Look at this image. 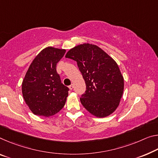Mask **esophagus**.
<instances>
[{
  "instance_id": "esophagus-1",
  "label": "esophagus",
  "mask_w": 158,
  "mask_h": 158,
  "mask_svg": "<svg viewBox=\"0 0 158 158\" xmlns=\"http://www.w3.org/2000/svg\"><path fill=\"white\" fill-rule=\"evenodd\" d=\"M73 88H74L73 84H71V85H70V86H69V89L70 90H72V89H73Z\"/></svg>"
}]
</instances>
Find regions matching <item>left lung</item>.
Returning a JSON list of instances; mask_svg holds the SVG:
<instances>
[{
    "label": "left lung",
    "mask_w": 158,
    "mask_h": 158,
    "mask_svg": "<svg viewBox=\"0 0 158 158\" xmlns=\"http://www.w3.org/2000/svg\"><path fill=\"white\" fill-rule=\"evenodd\" d=\"M65 57L77 62L86 90L81 104L97 117H106L118 107L124 91V78L117 62L96 45H78Z\"/></svg>",
    "instance_id": "obj_1"
}]
</instances>
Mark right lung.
I'll list each match as a JSON object with an SVG mask.
<instances>
[{"instance_id":"right-lung-1","label":"right lung","mask_w":158,"mask_h":158,"mask_svg":"<svg viewBox=\"0 0 158 158\" xmlns=\"http://www.w3.org/2000/svg\"><path fill=\"white\" fill-rule=\"evenodd\" d=\"M65 51L47 47L37 55L27 70L22 84V95L34 114L52 116L65 104L69 88L61 83L56 71L57 63Z\"/></svg>"}]
</instances>
